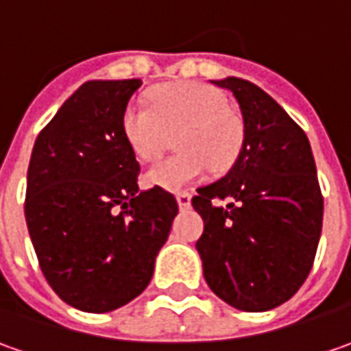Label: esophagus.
Here are the masks:
<instances>
[{"label": "esophagus", "mask_w": 351, "mask_h": 351, "mask_svg": "<svg viewBox=\"0 0 351 351\" xmlns=\"http://www.w3.org/2000/svg\"><path fill=\"white\" fill-rule=\"evenodd\" d=\"M191 194L189 192H178L176 194V202H178V208L180 210H186V208H191Z\"/></svg>", "instance_id": "esophagus-1"}]
</instances>
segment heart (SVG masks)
<instances>
[{"mask_svg": "<svg viewBox=\"0 0 351 351\" xmlns=\"http://www.w3.org/2000/svg\"><path fill=\"white\" fill-rule=\"evenodd\" d=\"M176 130L178 153L147 171L151 186L176 192L202 180L210 169L218 175L228 173L245 141L243 123L228 110V99L200 82L160 86L151 92L149 108L130 106L123 114V137L141 160L159 157Z\"/></svg>", "mask_w": 351, "mask_h": 351, "instance_id": "1", "label": "heart"}]
</instances>
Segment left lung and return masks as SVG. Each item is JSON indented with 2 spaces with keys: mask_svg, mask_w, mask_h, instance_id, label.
Returning a JSON list of instances; mask_svg holds the SVG:
<instances>
[{
  "mask_svg": "<svg viewBox=\"0 0 351 351\" xmlns=\"http://www.w3.org/2000/svg\"><path fill=\"white\" fill-rule=\"evenodd\" d=\"M212 84L236 98L245 141L228 175L192 198L204 220L196 250L208 287L223 302L263 313L287 302L306 281L324 200L308 137L281 106L236 76Z\"/></svg>",
  "mask_w": 351,
  "mask_h": 351,
  "instance_id": "obj_1",
  "label": "left lung"
}]
</instances>
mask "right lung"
I'll return each mask as SVG.
<instances>
[{"mask_svg": "<svg viewBox=\"0 0 351 351\" xmlns=\"http://www.w3.org/2000/svg\"><path fill=\"white\" fill-rule=\"evenodd\" d=\"M141 80H90L38 133L25 220L53 291L84 313H110L153 277L178 204L171 192L139 191V162L123 114Z\"/></svg>", "mask_w": 351, "mask_h": 351, "instance_id": "1", "label": "right lung"}]
</instances>
